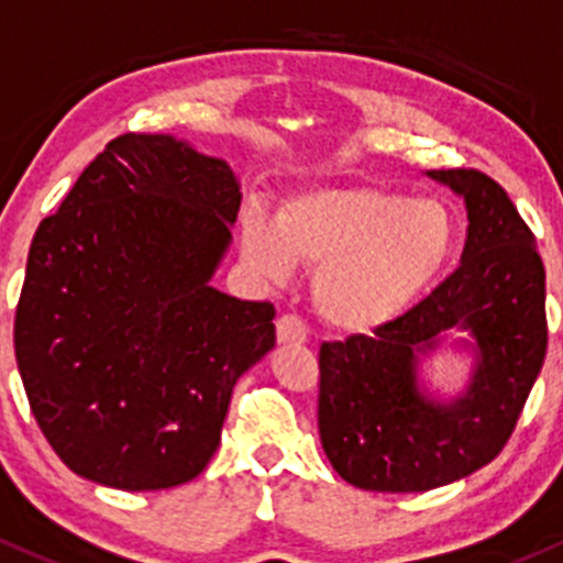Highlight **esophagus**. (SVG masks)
I'll list each match as a JSON object with an SVG mask.
<instances>
[{
  "label": "esophagus",
  "instance_id": "obj_1",
  "mask_svg": "<svg viewBox=\"0 0 563 563\" xmlns=\"http://www.w3.org/2000/svg\"><path fill=\"white\" fill-rule=\"evenodd\" d=\"M306 335V322L298 313H284V317L276 319V341L279 343H303Z\"/></svg>",
  "mask_w": 563,
  "mask_h": 563
}]
</instances>
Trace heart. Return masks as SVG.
<instances>
[{
  "mask_svg": "<svg viewBox=\"0 0 563 563\" xmlns=\"http://www.w3.org/2000/svg\"><path fill=\"white\" fill-rule=\"evenodd\" d=\"M453 241L456 225L443 203L376 187L300 192L276 222L260 211L241 220L250 268L274 282L292 263L317 271L319 317L343 332H371L400 317L445 268Z\"/></svg>",
  "mask_w": 563,
  "mask_h": 563,
  "instance_id": "b5f03b06",
  "label": "heart"
}]
</instances>
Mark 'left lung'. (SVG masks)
I'll return each mask as SVG.
<instances>
[{"label": "left lung", "mask_w": 563, "mask_h": 563, "mask_svg": "<svg viewBox=\"0 0 563 563\" xmlns=\"http://www.w3.org/2000/svg\"><path fill=\"white\" fill-rule=\"evenodd\" d=\"M427 174L467 203L462 265L373 335L319 349L322 449L365 492H429L497 459L548 352L545 265L516 203L477 168ZM456 327L478 362L468 391L443 406L420 395L415 367Z\"/></svg>", "instance_id": "8db88e82"}]
</instances>
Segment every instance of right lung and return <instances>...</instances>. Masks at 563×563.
I'll list each match as a JSON object with an SVG mask.
<instances>
[{"instance_id": "right-lung-1", "label": "right lung", "mask_w": 563, "mask_h": 563, "mask_svg": "<svg viewBox=\"0 0 563 563\" xmlns=\"http://www.w3.org/2000/svg\"><path fill=\"white\" fill-rule=\"evenodd\" d=\"M239 183L166 134L112 139L34 233L15 308L29 408L71 473L158 492L203 473L276 308L209 284Z\"/></svg>"}]
</instances>
